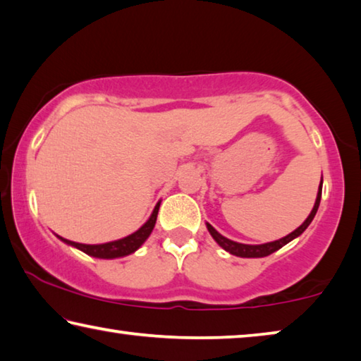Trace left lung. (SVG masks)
<instances>
[{
	"label": "left lung",
	"instance_id": "1",
	"mask_svg": "<svg viewBox=\"0 0 361 361\" xmlns=\"http://www.w3.org/2000/svg\"><path fill=\"white\" fill-rule=\"evenodd\" d=\"M322 190H323V180H322V185L318 188V194H317V201H314L313 209L310 212V215L307 216V220L302 223V225L294 230L293 233H289L288 236H284L281 239H278V241H271V243H265V244H243V243H236V241H231V239H228L225 236H221V234L215 230L214 226L210 225V223H205L207 225V230L210 233V236L215 239V243L220 245L221 249H225L226 252H230L231 255H236V257H243V259H260V257H267L273 252H276L278 249H281L283 245H286L288 243L293 241V239L299 238L302 233H304L308 225H310L312 220L314 219V215H317V210L319 207V201H322Z\"/></svg>",
	"mask_w": 361,
	"mask_h": 361
}]
</instances>
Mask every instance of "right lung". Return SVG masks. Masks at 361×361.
Listing matches in <instances>:
<instances>
[{
  "label": "right lung",
  "instance_id": "obj_1",
  "mask_svg": "<svg viewBox=\"0 0 361 361\" xmlns=\"http://www.w3.org/2000/svg\"><path fill=\"white\" fill-rule=\"evenodd\" d=\"M159 207H160V201L156 204L151 216L147 219L145 225L140 228V230H136L135 233H131L122 239H117V241H111L104 244H82V243L68 241V239H64L61 236L57 238H59L62 243L72 245V247L82 250V252L88 254L91 257H96V259H118V257H125L136 252V250L146 243V239L149 238L154 226H156Z\"/></svg>",
  "mask_w": 361,
  "mask_h": 361
}]
</instances>
